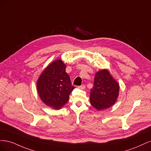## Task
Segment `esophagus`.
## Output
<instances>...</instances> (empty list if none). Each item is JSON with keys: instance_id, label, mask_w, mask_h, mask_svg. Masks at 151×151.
<instances>
[{"instance_id": "obj_1", "label": "esophagus", "mask_w": 151, "mask_h": 151, "mask_svg": "<svg viewBox=\"0 0 151 151\" xmlns=\"http://www.w3.org/2000/svg\"><path fill=\"white\" fill-rule=\"evenodd\" d=\"M78 88H80V89H84L85 88H86V86H85L84 84H82L81 86H78Z\"/></svg>"}]
</instances>
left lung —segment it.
I'll return each instance as SVG.
<instances>
[{"mask_svg":"<svg viewBox=\"0 0 151 151\" xmlns=\"http://www.w3.org/2000/svg\"><path fill=\"white\" fill-rule=\"evenodd\" d=\"M119 84L107 70L97 72L91 89L90 101L98 110L108 108L115 104L119 94Z\"/></svg>","mask_w":151,"mask_h":151,"instance_id":"8db88e82","label":"left lung"}]
</instances>
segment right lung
Returning <instances> with one entry per match:
<instances>
[{
    "label": "right lung",
    "instance_id": "obj_1",
    "mask_svg": "<svg viewBox=\"0 0 151 151\" xmlns=\"http://www.w3.org/2000/svg\"><path fill=\"white\" fill-rule=\"evenodd\" d=\"M61 60H55L45 68L36 83L41 99L53 109H60L68 101L69 95L75 88Z\"/></svg>",
    "mask_w": 151,
    "mask_h": 151
}]
</instances>
